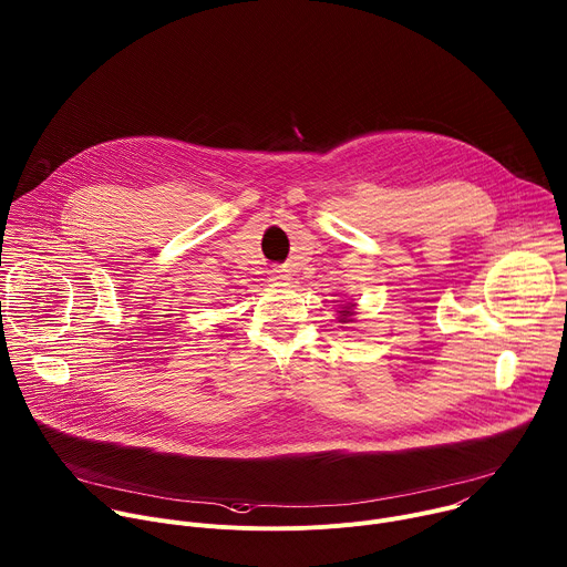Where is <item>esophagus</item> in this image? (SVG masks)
Listing matches in <instances>:
<instances>
[{
  "label": "esophagus",
  "mask_w": 567,
  "mask_h": 567,
  "mask_svg": "<svg viewBox=\"0 0 567 567\" xmlns=\"http://www.w3.org/2000/svg\"><path fill=\"white\" fill-rule=\"evenodd\" d=\"M289 269L287 267H276V269H271V274H269V282L271 285H285L287 280H289Z\"/></svg>",
  "instance_id": "esophagus-1"
}]
</instances>
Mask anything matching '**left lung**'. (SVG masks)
I'll return each instance as SVG.
<instances>
[{"mask_svg": "<svg viewBox=\"0 0 567 567\" xmlns=\"http://www.w3.org/2000/svg\"><path fill=\"white\" fill-rule=\"evenodd\" d=\"M352 307H354V305L348 302V305L339 311V313H341V316H339V322H352V316H354V309H352Z\"/></svg>", "mask_w": 567, "mask_h": 567, "instance_id": "obj_1", "label": "left lung"}]
</instances>
